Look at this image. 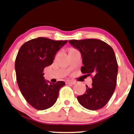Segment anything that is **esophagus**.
<instances>
[{
  "label": "esophagus",
  "mask_w": 134,
  "mask_h": 134,
  "mask_svg": "<svg viewBox=\"0 0 134 134\" xmlns=\"http://www.w3.org/2000/svg\"><path fill=\"white\" fill-rule=\"evenodd\" d=\"M66 84H71V85H75L76 83V82L73 80H67L65 82Z\"/></svg>",
  "instance_id": "1"
}]
</instances>
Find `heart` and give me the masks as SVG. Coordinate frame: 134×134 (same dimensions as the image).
<instances>
[{"label": "heart", "mask_w": 134, "mask_h": 134, "mask_svg": "<svg viewBox=\"0 0 134 134\" xmlns=\"http://www.w3.org/2000/svg\"><path fill=\"white\" fill-rule=\"evenodd\" d=\"M72 49H74V48H70V50H72Z\"/></svg>", "instance_id": "1"}]
</instances>
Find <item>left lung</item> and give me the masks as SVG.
I'll use <instances>...</instances> for the list:
<instances>
[{"label":"left lung","mask_w":134,"mask_h":134,"mask_svg":"<svg viewBox=\"0 0 134 134\" xmlns=\"http://www.w3.org/2000/svg\"><path fill=\"white\" fill-rule=\"evenodd\" d=\"M82 55L81 72L92 78L91 87L78 96L80 104L95 111L104 107L113 96L117 83L118 65L114 50L109 44L97 39L72 40L69 41Z\"/></svg>","instance_id":"left-lung-1"}]
</instances>
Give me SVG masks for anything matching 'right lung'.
I'll return each mask as SVG.
<instances>
[{
    "mask_svg": "<svg viewBox=\"0 0 134 134\" xmlns=\"http://www.w3.org/2000/svg\"><path fill=\"white\" fill-rule=\"evenodd\" d=\"M67 42L40 37L25 43L18 51L15 64L16 82L25 99L35 109L53 106L59 90L65 85L63 81L47 84L43 70L51 65L56 52Z\"/></svg>",
    "mask_w": 134,
    "mask_h": 134,
    "instance_id": "1",
    "label": "right lung"
}]
</instances>
